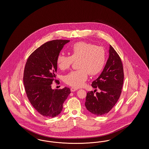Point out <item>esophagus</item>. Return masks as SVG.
Listing matches in <instances>:
<instances>
[{"label":"esophagus","mask_w":149,"mask_h":149,"mask_svg":"<svg viewBox=\"0 0 149 149\" xmlns=\"http://www.w3.org/2000/svg\"><path fill=\"white\" fill-rule=\"evenodd\" d=\"M77 89L76 88H74V87H72L71 88H70V91H71V92H75V91H76Z\"/></svg>","instance_id":"1"}]
</instances>
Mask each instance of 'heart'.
<instances>
[{
	"label": "heart",
	"mask_w": 149,
	"mask_h": 149,
	"mask_svg": "<svg viewBox=\"0 0 149 149\" xmlns=\"http://www.w3.org/2000/svg\"><path fill=\"white\" fill-rule=\"evenodd\" d=\"M79 69L72 71L64 77L65 82L69 86L79 88L83 86L91 75H96L104 68L106 52L102 46L85 42H79L71 49V56L59 54L57 58V66L64 70L70 68L74 61H77Z\"/></svg>",
	"instance_id": "heart-1"
}]
</instances>
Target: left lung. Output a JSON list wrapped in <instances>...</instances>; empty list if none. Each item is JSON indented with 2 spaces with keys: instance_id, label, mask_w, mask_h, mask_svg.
<instances>
[{
  "instance_id": "left-lung-1",
  "label": "left lung",
  "mask_w": 149,
  "mask_h": 149,
  "mask_svg": "<svg viewBox=\"0 0 149 149\" xmlns=\"http://www.w3.org/2000/svg\"><path fill=\"white\" fill-rule=\"evenodd\" d=\"M109 53L103 72L91 85L94 88H99L100 92L95 95V91H89L86 96V109L96 116L109 113L117 103L122 92L124 74L121 59L110 45Z\"/></svg>"
}]
</instances>
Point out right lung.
Masks as SVG:
<instances>
[{
    "label": "right lung",
    "mask_w": 149,
    "mask_h": 149,
    "mask_svg": "<svg viewBox=\"0 0 149 149\" xmlns=\"http://www.w3.org/2000/svg\"><path fill=\"white\" fill-rule=\"evenodd\" d=\"M69 41L54 40L46 42L29 56L25 65L23 83L27 97L32 106L44 117L58 115L71 92L68 87L61 90L51 87L56 76L57 56Z\"/></svg>",
    "instance_id": "add662e5"
}]
</instances>
